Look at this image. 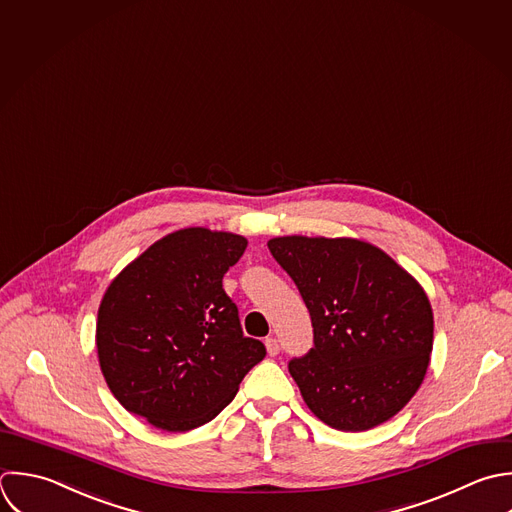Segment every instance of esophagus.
Segmentation results:
<instances>
[{
  "label": "esophagus",
  "mask_w": 512,
  "mask_h": 512,
  "mask_svg": "<svg viewBox=\"0 0 512 512\" xmlns=\"http://www.w3.org/2000/svg\"><path fill=\"white\" fill-rule=\"evenodd\" d=\"M265 347H267L269 357H275V355H279V351H281L279 341H277L275 337H267V339H265Z\"/></svg>",
  "instance_id": "1"
}]
</instances>
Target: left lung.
<instances>
[{"label": "left lung", "instance_id": "obj_1", "mask_svg": "<svg viewBox=\"0 0 512 512\" xmlns=\"http://www.w3.org/2000/svg\"><path fill=\"white\" fill-rule=\"evenodd\" d=\"M267 247L311 315L313 349L289 361L311 413L347 433L395 417L419 391L433 351V309L419 281L351 237L289 235Z\"/></svg>", "mask_w": 512, "mask_h": 512}]
</instances>
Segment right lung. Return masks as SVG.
Instances as JSON below:
<instances>
[{
	"label": "right lung",
	"mask_w": 512,
	"mask_h": 512,
	"mask_svg": "<svg viewBox=\"0 0 512 512\" xmlns=\"http://www.w3.org/2000/svg\"><path fill=\"white\" fill-rule=\"evenodd\" d=\"M247 239L187 227L165 235L107 287L95 345L113 397L157 429L185 433L215 419L267 355L245 337L223 275Z\"/></svg>",
	"instance_id": "obj_1"
}]
</instances>
